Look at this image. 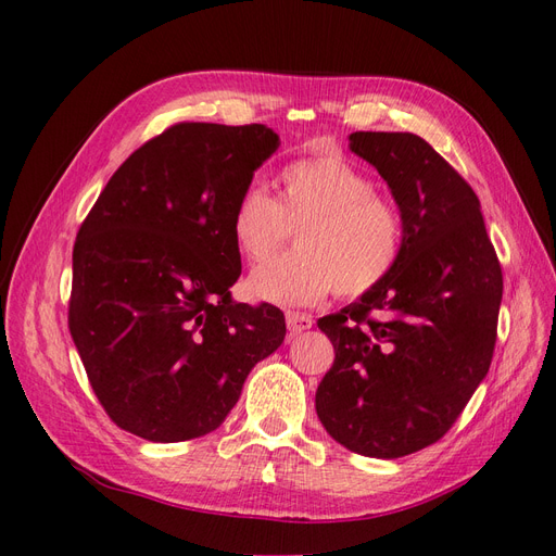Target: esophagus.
<instances>
[{"instance_id": "esophagus-1", "label": "esophagus", "mask_w": 556, "mask_h": 556, "mask_svg": "<svg viewBox=\"0 0 556 556\" xmlns=\"http://www.w3.org/2000/svg\"><path fill=\"white\" fill-rule=\"evenodd\" d=\"M285 319H288V329L290 333H301L313 327V317L308 313H299V311H288L285 313Z\"/></svg>"}]
</instances>
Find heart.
<instances>
[{
    "label": "heart",
    "mask_w": 556,
    "mask_h": 556,
    "mask_svg": "<svg viewBox=\"0 0 556 556\" xmlns=\"http://www.w3.org/2000/svg\"><path fill=\"white\" fill-rule=\"evenodd\" d=\"M296 227L299 250L255 268L250 296L278 306H311L333 290L364 296L394 274L406 243L399 206L339 150L285 166L278 199L248 185L231 211L233 245L252 264L274 257Z\"/></svg>",
    "instance_id": "obj_1"
}]
</instances>
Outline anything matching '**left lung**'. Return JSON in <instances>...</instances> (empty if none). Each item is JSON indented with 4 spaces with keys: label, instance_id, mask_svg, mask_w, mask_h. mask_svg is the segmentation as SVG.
I'll list each match as a JSON object with an SVG mask.
<instances>
[{
    "label": "left lung",
    "instance_id": "8db88e82",
    "mask_svg": "<svg viewBox=\"0 0 556 556\" xmlns=\"http://www.w3.org/2000/svg\"><path fill=\"white\" fill-rule=\"evenodd\" d=\"M350 148L392 188L406 243L374 292L317 319L336 357L315 410L343 447L396 459L441 441L490 371L503 274L478 194L422 137L355 131Z\"/></svg>",
    "mask_w": 556,
    "mask_h": 556
}]
</instances>
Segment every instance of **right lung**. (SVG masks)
<instances>
[{
    "label": "right lung",
    "mask_w": 556,
    "mask_h": 556,
    "mask_svg": "<svg viewBox=\"0 0 556 556\" xmlns=\"http://www.w3.org/2000/svg\"><path fill=\"white\" fill-rule=\"evenodd\" d=\"M264 125L178 123L121 164L74 243L70 331L113 422L146 441L199 439L225 422L285 315L233 304L231 211L274 155Z\"/></svg>",
    "instance_id": "1"
}]
</instances>
